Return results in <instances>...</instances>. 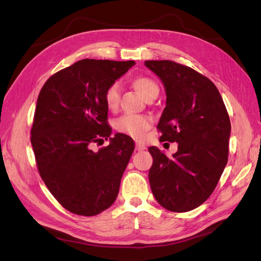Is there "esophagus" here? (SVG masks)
<instances>
[{"instance_id":"esophagus-1","label":"esophagus","mask_w":261,"mask_h":261,"mask_svg":"<svg viewBox=\"0 0 261 261\" xmlns=\"http://www.w3.org/2000/svg\"><path fill=\"white\" fill-rule=\"evenodd\" d=\"M145 149H147L145 145H143V144H136V150H137V151H143V150H145Z\"/></svg>"}]
</instances>
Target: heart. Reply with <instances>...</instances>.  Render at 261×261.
<instances>
[{
	"label": "heart",
	"mask_w": 261,
	"mask_h": 261,
	"mask_svg": "<svg viewBox=\"0 0 261 261\" xmlns=\"http://www.w3.org/2000/svg\"><path fill=\"white\" fill-rule=\"evenodd\" d=\"M134 88L145 100L151 96H156L159 93V86L148 77H137L133 82ZM120 101V84L117 82L112 83L105 91V102L109 109H115ZM152 118L147 115L139 114H124L117 118L114 126L117 132L125 134L134 139H144L146 132L151 127Z\"/></svg>",
	"instance_id": "1"
}]
</instances>
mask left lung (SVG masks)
I'll return each mask as SVG.
<instances>
[{"instance_id": "8db88e82", "label": "left lung", "mask_w": 261, "mask_h": 261, "mask_svg": "<svg viewBox=\"0 0 261 261\" xmlns=\"http://www.w3.org/2000/svg\"><path fill=\"white\" fill-rule=\"evenodd\" d=\"M164 87L160 141L177 143L169 159L150 147L149 183L155 200L173 212L191 211L206 201L227 162L231 123L222 97L210 80L172 61H146Z\"/></svg>"}]
</instances>
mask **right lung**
<instances>
[{
    "label": "right lung",
    "instance_id": "obj_1",
    "mask_svg": "<svg viewBox=\"0 0 261 261\" xmlns=\"http://www.w3.org/2000/svg\"><path fill=\"white\" fill-rule=\"evenodd\" d=\"M134 65V61H78L51 76L38 96L31 128L38 170L51 194L75 215H99L120 191L135 149L133 139L117 133L98 153L91 145L111 136L105 91Z\"/></svg>",
    "mask_w": 261,
    "mask_h": 261
}]
</instances>
